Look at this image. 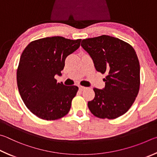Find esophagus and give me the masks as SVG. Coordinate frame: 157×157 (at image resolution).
<instances>
[{"mask_svg": "<svg viewBox=\"0 0 157 157\" xmlns=\"http://www.w3.org/2000/svg\"><path fill=\"white\" fill-rule=\"evenodd\" d=\"M86 88V87H84V86H79L78 87V89H79V90H80V91H83V90Z\"/></svg>", "mask_w": 157, "mask_h": 157, "instance_id": "obj_1", "label": "esophagus"}]
</instances>
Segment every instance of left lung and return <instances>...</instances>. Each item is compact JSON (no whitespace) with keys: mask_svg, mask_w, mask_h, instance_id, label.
I'll return each mask as SVG.
<instances>
[{"mask_svg":"<svg viewBox=\"0 0 157 157\" xmlns=\"http://www.w3.org/2000/svg\"><path fill=\"white\" fill-rule=\"evenodd\" d=\"M81 46L93 60L97 71L105 74V88H94V98L87 103L100 119H114L132 105L140 87V65L132 46L119 38L102 35L83 39Z\"/></svg>","mask_w":157,"mask_h":157,"instance_id":"8db88e82","label":"left lung"}]
</instances>
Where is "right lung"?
Here are the masks:
<instances>
[{"label": "right lung", "instance_id": "1", "mask_svg": "<svg viewBox=\"0 0 157 157\" xmlns=\"http://www.w3.org/2000/svg\"><path fill=\"white\" fill-rule=\"evenodd\" d=\"M81 39L62 36L32 41L22 53L16 72L19 93L25 105L43 120H56L67 114L78 87L57 83L67 56L80 47Z\"/></svg>", "mask_w": 157, "mask_h": 157}]
</instances>
